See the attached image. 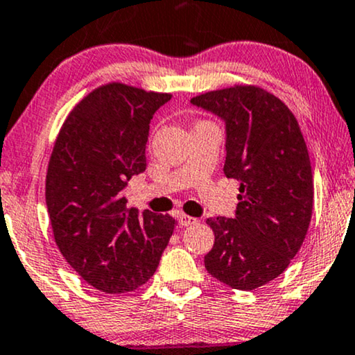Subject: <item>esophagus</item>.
I'll return each mask as SVG.
<instances>
[{
  "mask_svg": "<svg viewBox=\"0 0 355 355\" xmlns=\"http://www.w3.org/2000/svg\"><path fill=\"white\" fill-rule=\"evenodd\" d=\"M198 218L196 217H191V216H186V214H181L179 216V224H181L182 227H189V225H196L198 224Z\"/></svg>",
  "mask_w": 355,
  "mask_h": 355,
  "instance_id": "obj_1",
  "label": "esophagus"
}]
</instances>
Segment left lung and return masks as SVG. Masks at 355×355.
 Wrapping results in <instances>:
<instances>
[{
	"instance_id": "8db88e82",
	"label": "left lung",
	"mask_w": 355,
	"mask_h": 355,
	"mask_svg": "<svg viewBox=\"0 0 355 355\" xmlns=\"http://www.w3.org/2000/svg\"><path fill=\"white\" fill-rule=\"evenodd\" d=\"M225 121L227 178L240 182L235 218H207L216 235L205 270L252 291L288 268L313 216V171L298 120L268 90L234 85L191 98Z\"/></svg>"
}]
</instances>
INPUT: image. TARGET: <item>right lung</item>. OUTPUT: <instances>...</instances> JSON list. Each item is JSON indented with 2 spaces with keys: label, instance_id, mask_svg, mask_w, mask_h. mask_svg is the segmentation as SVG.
Wrapping results in <instances>:
<instances>
[{
  "label": "right lung",
  "instance_id": "add662e5",
  "mask_svg": "<svg viewBox=\"0 0 355 355\" xmlns=\"http://www.w3.org/2000/svg\"><path fill=\"white\" fill-rule=\"evenodd\" d=\"M171 94L110 82L65 118L46 176V204L62 257L103 293L137 290L153 277L173 235L171 216L126 207L123 189L146 169L150 121Z\"/></svg>",
  "mask_w": 355,
  "mask_h": 355
}]
</instances>
